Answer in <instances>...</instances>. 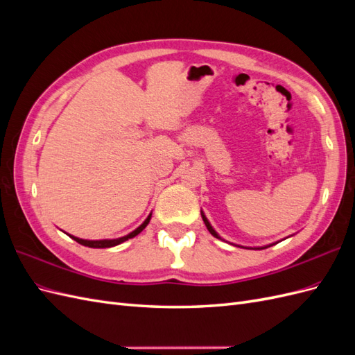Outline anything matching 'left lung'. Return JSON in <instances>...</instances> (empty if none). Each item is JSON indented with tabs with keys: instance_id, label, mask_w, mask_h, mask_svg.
I'll return each mask as SVG.
<instances>
[{
	"instance_id": "left-lung-1",
	"label": "left lung",
	"mask_w": 355,
	"mask_h": 355,
	"mask_svg": "<svg viewBox=\"0 0 355 355\" xmlns=\"http://www.w3.org/2000/svg\"><path fill=\"white\" fill-rule=\"evenodd\" d=\"M201 218H202V220H204V223H206V227H207V230H209V232L213 235V237H216V239H219V240H222L220 239V235L213 230V227L210 225V222H209V219L206 218V214H204V211H201ZM272 244H270V245H263V247H245V249H253V250H262V249H266V247H271ZM240 247V245H239Z\"/></svg>"
}]
</instances>
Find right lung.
Masks as SVG:
<instances>
[{
    "label": "right lung",
    "mask_w": 355,
    "mask_h": 355,
    "mask_svg": "<svg viewBox=\"0 0 355 355\" xmlns=\"http://www.w3.org/2000/svg\"><path fill=\"white\" fill-rule=\"evenodd\" d=\"M151 216H153V213H149L148 218L144 220L142 225H139V227L135 231H132L130 234H127V235H124V237H120V239H112V240H83V239H78V237H73V235H71V234H68V235H69L72 240H75V241L85 245V247H92V249H105V247H114V245H118V244H121V243H124L127 240L136 237L137 234H141L146 228V225L149 223V220H151Z\"/></svg>",
    "instance_id": "right-lung-1"
}]
</instances>
